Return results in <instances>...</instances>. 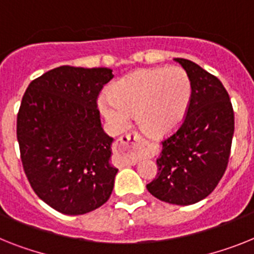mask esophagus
Returning a JSON list of instances; mask_svg holds the SVG:
<instances>
[{
	"instance_id": "obj_1",
	"label": "esophagus",
	"mask_w": 254,
	"mask_h": 254,
	"mask_svg": "<svg viewBox=\"0 0 254 254\" xmlns=\"http://www.w3.org/2000/svg\"><path fill=\"white\" fill-rule=\"evenodd\" d=\"M142 140H144L142 136L137 132H128V133H125L121 137H118V140L115 142V149L119 154L125 156L126 160L129 161L131 163H136L141 157H144L142 152L140 150Z\"/></svg>"
}]
</instances>
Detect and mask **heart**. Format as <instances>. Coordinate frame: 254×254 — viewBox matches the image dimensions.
Returning <instances> with one entry per match:
<instances>
[{
    "label": "heart",
    "instance_id": "obj_1",
    "mask_svg": "<svg viewBox=\"0 0 254 254\" xmlns=\"http://www.w3.org/2000/svg\"><path fill=\"white\" fill-rule=\"evenodd\" d=\"M190 98L192 83L183 68H142L117 81L112 93L101 96L98 108L114 131L127 128L135 113L144 131L163 136L182 125Z\"/></svg>",
    "mask_w": 254,
    "mask_h": 254
}]
</instances>
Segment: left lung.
<instances>
[{"label":"left lung","instance_id":"1","mask_svg":"<svg viewBox=\"0 0 254 254\" xmlns=\"http://www.w3.org/2000/svg\"><path fill=\"white\" fill-rule=\"evenodd\" d=\"M192 83V98L183 123L162 141L158 174L146 184L158 200L196 204L214 190L227 169L235 128L226 88L192 61L175 58Z\"/></svg>","mask_w":254,"mask_h":254}]
</instances>
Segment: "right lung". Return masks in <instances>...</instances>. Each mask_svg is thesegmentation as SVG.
Returning <instances> with one entry per match:
<instances>
[{
  "label": "right lung",
  "instance_id": "add662e5",
  "mask_svg": "<svg viewBox=\"0 0 254 254\" xmlns=\"http://www.w3.org/2000/svg\"><path fill=\"white\" fill-rule=\"evenodd\" d=\"M113 77L106 67L61 66L31 81L22 98L16 137L23 169L35 193L60 213H89L113 192V137L97 109Z\"/></svg>",
  "mask_w": 254,
  "mask_h": 254
}]
</instances>
